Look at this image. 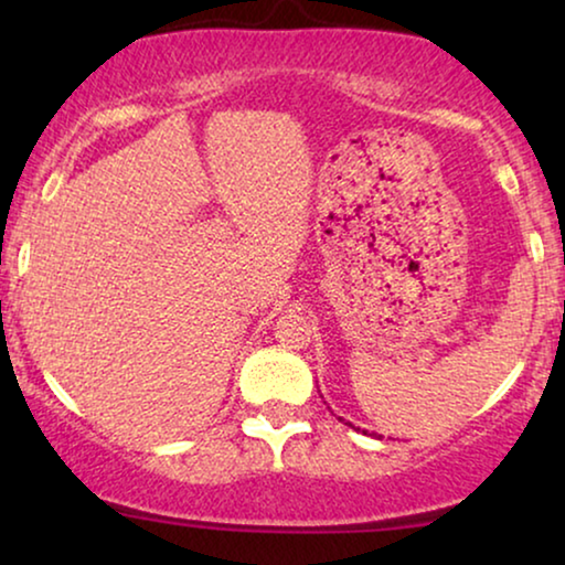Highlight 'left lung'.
I'll return each instance as SVG.
<instances>
[{"mask_svg": "<svg viewBox=\"0 0 565 565\" xmlns=\"http://www.w3.org/2000/svg\"><path fill=\"white\" fill-rule=\"evenodd\" d=\"M339 419H342V416H339ZM342 422H344V419H342ZM344 424H347V427H352V429H358V431H360V427H354L352 422H344ZM365 435H367V431H365Z\"/></svg>", "mask_w": 565, "mask_h": 565, "instance_id": "obj_1", "label": "left lung"}]
</instances>
